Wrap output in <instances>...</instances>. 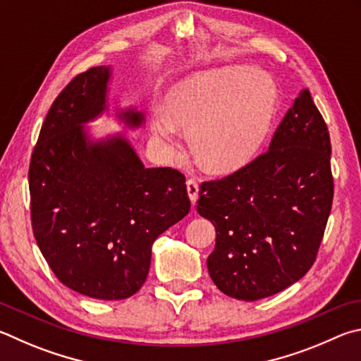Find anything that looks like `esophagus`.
<instances>
[{
	"instance_id": "esophagus-1",
	"label": "esophagus",
	"mask_w": 361,
	"mask_h": 361,
	"mask_svg": "<svg viewBox=\"0 0 361 361\" xmlns=\"http://www.w3.org/2000/svg\"><path fill=\"white\" fill-rule=\"evenodd\" d=\"M187 192H188V197H190L192 203L195 204L198 200V192H200V187H198V180L197 179H188L187 180Z\"/></svg>"
}]
</instances>
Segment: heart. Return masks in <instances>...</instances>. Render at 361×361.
Listing matches in <instances>:
<instances>
[{
  "label": "heart",
  "mask_w": 361,
  "mask_h": 361,
  "mask_svg": "<svg viewBox=\"0 0 361 361\" xmlns=\"http://www.w3.org/2000/svg\"><path fill=\"white\" fill-rule=\"evenodd\" d=\"M276 104V88L267 75L245 68H226L185 82L169 93L166 109L150 111L152 133L163 149L179 147L177 126L190 130L198 160L214 171L247 163L260 147Z\"/></svg>",
  "instance_id": "1"
}]
</instances>
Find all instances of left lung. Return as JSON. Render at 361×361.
<instances>
[{"label":"left lung","mask_w":361,"mask_h":361,"mask_svg":"<svg viewBox=\"0 0 361 361\" xmlns=\"http://www.w3.org/2000/svg\"><path fill=\"white\" fill-rule=\"evenodd\" d=\"M330 158L328 126L305 88L267 152L201 184L197 209L216 226L207 269L220 292L262 300L311 269L333 204Z\"/></svg>","instance_id":"8db88e82"}]
</instances>
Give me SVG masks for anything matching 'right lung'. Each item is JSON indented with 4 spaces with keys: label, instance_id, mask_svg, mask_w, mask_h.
Instances as JSON below:
<instances>
[{
    "label": "right lung",
    "instance_id": "obj_1",
    "mask_svg": "<svg viewBox=\"0 0 361 361\" xmlns=\"http://www.w3.org/2000/svg\"><path fill=\"white\" fill-rule=\"evenodd\" d=\"M109 68L71 79L50 106L31 154L30 212L37 245L61 283L125 300L147 279L152 244L190 211L185 176L145 168L123 137L87 144L84 125L106 106ZM137 126L142 114L125 112Z\"/></svg>",
    "mask_w": 361,
    "mask_h": 361
}]
</instances>
